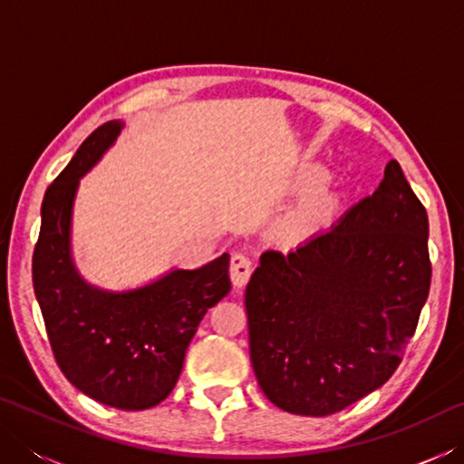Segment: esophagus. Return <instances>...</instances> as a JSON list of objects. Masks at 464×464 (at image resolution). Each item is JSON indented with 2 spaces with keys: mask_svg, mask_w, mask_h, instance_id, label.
Here are the masks:
<instances>
[{
  "mask_svg": "<svg viewBox=\"0 0 464 464\" xmlns=\"http://www.w3.org/2000/svg\"><path fill=\"white\" fill-rule=\"evenodd\" d=\"M251 276V262L247 256L233 254L231 257V282L235 288H243Z\"/></svg>",
  "mask_w": 464,
  "mask_h": 464,
  "instance_id": "1",
  "label": "esophagus"
}]
</instances>
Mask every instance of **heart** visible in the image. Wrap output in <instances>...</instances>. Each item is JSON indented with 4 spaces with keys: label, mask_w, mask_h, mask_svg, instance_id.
Wrapping results in <instances>:
<instances>
[{
    "label": "heart",
    "mask_w": 464,
    "mask_h": 464,
    "mask_svg": "<svg viewBox=\"0 0 464 464\" xmlns=\"http://www.w3.org/2000/svg\"><path fill=\"white\" fill-rule=\"evenodd\" d=\"M311 179H313V178H309V179H307V182H311ZM321 202H324V194H315V198H313V202H311V208H315V207H319V204H321Z\"/></svg>",
    "instance_id": "heart-1"
}]
</instances>
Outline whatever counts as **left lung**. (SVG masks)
Returning <instances> with one entry per match:
<instances>
[{
    "instance_id": "left-lung-1",
    "label": "left lung",
    "mask_w": 464,
    "mask_h": 464,
    "mask_svg": "<svg viewBox=\"0 0 464 464\" xmlns=\"http://www.w3.org/2000/svg\"><path fill=\"white\" fill-rule=\"evenodd\" d=\"M428 215L391 160L372 196L327 231L264 251L246 288L249 354L264 395L321 418L397 371L430 293Z\"/></svg>"
}]
</instances>
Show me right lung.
<instances>
[{
	"label": "right lung",
	"instance_id": "1",
	"mask_svg": "<svg viewBox=\"0 0 464 464\" xmlns=\"http://www.w3.org/2000/svg\"><path fill=\"white\" fill-rule=\"evenodd\" d=\"M122 121L104 122L46 188L33 257L34 295L57 364L93 401L149 410L176 387L188 345L210 307L229 295V254L200 268H169L145 285L112 290L85 280L73 257L80 179L116 143Z\"/></svg>",
	"mask_w": 464,
	"mask_h": 464
}]
</instances>
